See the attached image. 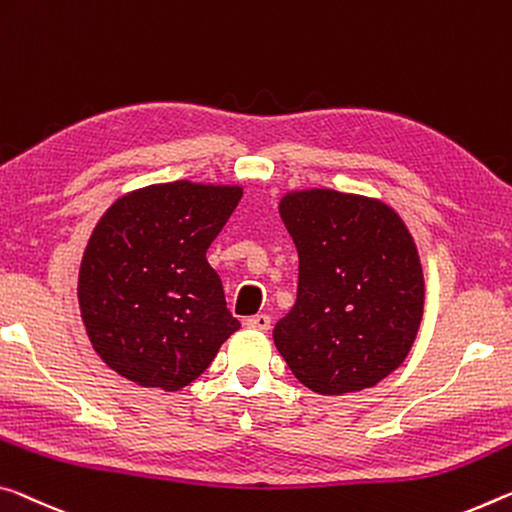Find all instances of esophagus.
Returning <instances> with one entry per match:
<instances>
[{
  "label": "esophagus",
  "instance_id": "esophagus-1",
  "mask_svg": "<svg viewBox=\"0 0 512 512\" xmlns=\"http://www.w3.org/2000/svg\"><path fill=\"white\" fill-rule=\"evenodd\" d=\"M246 326L253 328V330H262L266 332L271 328V316L269 314H255V316H248L246 319Z\"/></svg>",
  "mask_w": 512,
  "mask_h": 512
}]
</instances>
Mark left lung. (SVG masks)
I'll return each instance as SVG.
<instances>
[{
	"label": "left lung",
	"instance_id": "8db88e82",
	"mask_svg": "<svg viewBox=\"0 0 512 512\" xmlns=\"http://www.w3.org/2000/svg\"><path fill=\"white\" fill-rule=\"evenodd\" d=\"M278 209L298 250V296L275 346L316 394L376 387L408 358L424 316L408 225L383 200L332 189L289 191Z\"/></svg>",
	"mask_w": 512,
	"mask_h": 512
}]
</instances>
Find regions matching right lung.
Wrapping results in <instances>:
<instances>
[{
  "label": "right lung",
  "instance_id": "obj_1",
  "mask_svg": "<svg viewBox=\"0 0 512 512\" xmlns=\"http://www.w3.org/2000/svg\"><path fill=\"white\" fill-rule=\"evenodd\" d=\"M241 196L237 184L177 180L129 191L102 214L81 257L77 298L109 369L177 392L241 328L207 262Z\"/></svg>",
  "mask_w": 512,
  "mask_h": 512
}]
</instances>
